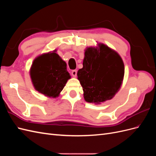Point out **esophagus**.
Masks as SVG:
<instances>
[{"label":"esophagus","instance_id":"obj_1","mask_svg":"<svg viewBox=\"0 0 156 156\" xmlns=\"http://www.w3.org/2000/svg\"><path fill=\"white\" fill-rule=\"evenodd\" d=\"M77 70H72V76L73 77H76L77 76Z\"/></svg>","mask_w":156,"mask_h":156}]
</instances>
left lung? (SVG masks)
<instances>
[{"mask_svg":"<svg viewBox=\"0 0 156 156\" xmlns=\"http://www.w3.org/2000/svg\"><path fill=\"white\" fill-rule=\"evenodd\" d=\"M83 67L77 77L84 100L100 104L111 100L119 91L124 76V64L120 56L105 44L87 48Z\"/></svg>","mask_w":156,"mask_h":156,"instance_id":"obj_1","label":"left lung"}]
</instances>
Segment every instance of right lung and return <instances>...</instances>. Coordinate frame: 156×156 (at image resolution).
<instances>
[{"label":"right lung","mask_w":156,"mask_h":156,"mask_svg":"<svg viewBox=\"0 0 156 156\" xmlns=\"http://www.w3.org/2000/svg\"><path fill=\"white\" fill-rule=\"evenodd\" d=\"M56 50L42 54L33 61L30 69L34 88L45 96L55 98L60 95L71 76L67 65Z\"/></svg>","instance_id":"add662e5"}]
</instances>
